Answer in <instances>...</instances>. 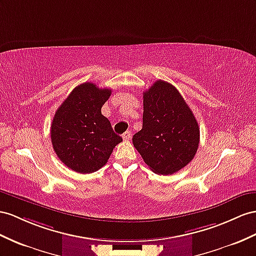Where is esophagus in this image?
<instances>
[{"label":"esophagus","instance_id":"obj_1","mask_svg":"<svg viewBox=\"0 0 256 256\" xmlns=\"http://www.w3.org/2000/svg\"><path fill=\"white\" fill-rule=\"evenodd\" d=\"M130 136H132V132H130V130H126V132L122 135L124 140H128L130 138Z\"/></svg>","mask_w":256,"mask_h":256}]
</instances>
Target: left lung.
Instances as JSON below:
<instances>
[{
	"label": "left lung",
	"instance_id": "obj_1",
	"mask_svg": "<svg viewBox=\"0 0 256 256\" xmlns=\"http://www.w3.org/2000/svg\"><path fill=\"white\" fill-rule=\"evenodd\" d=\"M142 97V128L133 136V145L152 172H178L198 150V122L171 83L158 80Z\"/></svg>",
	"mask_w": 256,
	"mask_h": 256
}]
</instances>
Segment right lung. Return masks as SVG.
Returning a JSON list of instances; mask_svg holds the SVG:
<instances>
[{
  "label": "right lung",
  "instance_id": "add662e5",
  "mask_svg": "<svg viewBox=\"0 0 256 256\" xmlns=\"http://www.w3.org/2000/svg\"><path fill=\"white\" fill-rule=\"evenodd\" d=\"M111 90L82 83L56 110L50 140L58 158L72 171L88 174L108 162L114 148L122 142L110 121L102 114Z\"/></svg>",
  "mask_w": 256,
  "mask_h": 256
}]
</instances>
